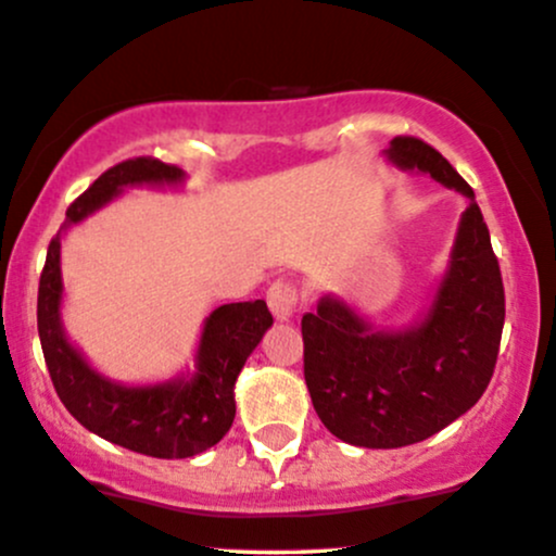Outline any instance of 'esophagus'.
<instances>
[{
  "label": "esophagus",
  "mask_w": 556,
  "mask_h": 556,
  "mask_svg": "<svg viewBox=\"0 0 556 556\" xmlns=\"http://www.w3.org/2000/svg\"><path fill=\"white\" fill-rule=\"evenodd\" d=\"M267 306H270V312L276 314L280 321L291 319L293 312H296L299 306V291L296 286L291 283V280H276V283L267 289Z\"/></svg>",
  "instance_id": "obj_1"
}]
</instances>
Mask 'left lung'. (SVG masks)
Here are the masks:
<instances>
[{
    "mask_svg": "<svg viewBox=\"0 0 556 556\" xmlns=\"http://www.w3.org/2000/svg\"><path fill=\"white\" fill-rule=\"evenodd\" d=\"M400 169L428 173L469 198L430 309L404 330H374L334 293L301 317L304 379L319 420L361 448H402L475 407L497 363L505 291L475 190L415 136L387 149Z\"/></svg>",
    "mask_w": 556,
    "mask_h": 556,
    "instance_id": "obj_1",
    "label": "left lung"
}]
</instances>
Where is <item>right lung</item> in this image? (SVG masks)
I'll return each mask as SVG.
<instances>
[{
  "label": "right lung",
  "mask_w": 556,
  "mask_h": 556,
  "mask_svg": "<svg viewBox=\"0 0 556 556\" xmlns=\"http://www.w3.org/2000/svg\"><path fill=\"white\" fill-rule=\"evenodd\" d=\"M185 173L152 156H136L102 173L66 208L68 226L85 222L134 185H180ZM61 231L48 244L38 286V334L59 400L89 433L154 458H190L208 451L235 422V383L263 340L273 314L263 299L224 304L205 319L195 374L173 381L123 387L94 371L61 325Z\"/></svg>",
  "instance_id": "right-lung-1"
}]
</instances>
